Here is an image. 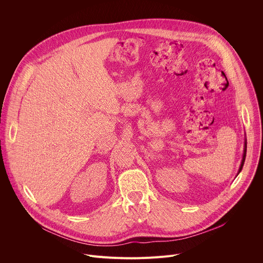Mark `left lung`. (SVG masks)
<instances>
[{
	"label": "left lung",
	"mask_w": 263,
	"mask_h": 263,
	"mask_svg": "<svg viewBox=\"0 0 263 263\" xmlns=\"http://www.w3.org/2000/svg\"><path fill=\"white\" fill-rule=\"evenodd\" d=\"M246 154H247V140H245V148H243V155H242V160H241V164L239 166V171H238V174L240 173V171L242 170V166H243V163H245V160H246Z\"/></svg>",
	"instance_id": "8db88e82"
}]
</instances>
